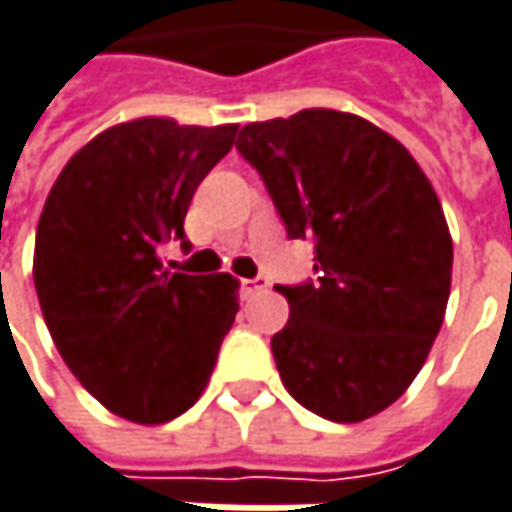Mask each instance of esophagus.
I'll return each instance as SVG.
<instances>
[{"mask_svg": "<svg viewBox=\"0 0 512 512\" xmlns=\"http://www.w3.org/2000/svg\"><path fill=\"white\" fill-rule=\"evenodd\" d=\"M266 286H269L266 278H243V281H240V298L249 301V298H255L257 292H263Z\"/></svg>", "mask_w": 512, "mask_h": 512, "instance_id": "esophagus-1", "label": "esophagus"}]
</instances>
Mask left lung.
<instances>
[{
    "instance_id": "1",
    "label": "left lung",
    "mask_w": 512,
    "mask_h": 512,
    "mask_svg": "<svg viewBox=\"0 0 512 512\" xmlns=\"http://www.w3.org/2000/svg\"><path fill=\"white\" fill-rule=\"evenodd\" d=\"M237 150L286 237L316 252V278L275 286L286 391L324 420H368L403 397L443 324L452 237L435 188L397 138L336 109L246 124Z\"/></svg>"
}]
</instances>
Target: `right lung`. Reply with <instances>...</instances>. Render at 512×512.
I'll list each match as a JSON object with an SVG mask.
<instances>
[{"mask_svg": "<svg viewBox=\"0 0 512 512\" xmlns=\"http://www.w3.org/2000/svg\"><path fill=\"white\" fill-rule=\"evenodd\" d=\"M234 124L138 118L77 150L46 199L34 286L48 333L80 385L112 414L167 423L205 391L237 313L226 272H167L199 182L234 144Z\"/></svg>", "mask_w": 512, "mask_h": 512, "instance_id": "right-lung-1", "label": "right lung"}]
</instances>
